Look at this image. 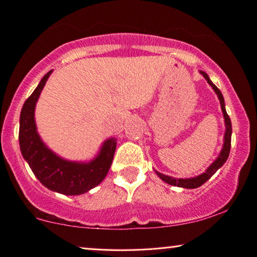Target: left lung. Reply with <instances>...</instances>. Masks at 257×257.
Wrapping results in <instances>:
<instances>
[{
    "instance_id": "1",
    "label": "left lung",
    "mask_w": 257,
    "mask_h": 257,
    "mask_svg": "<svg viewBox=\"0 0 257 257\" xmlns=\"http://www.w3.org/2000/svg\"><path fill=\"white\" fill-rule=\"evenodd\" d=\"M200 73L203 74L204 77H205L207 83H209L210 85L212 86V89L215 90V92L217 93V96H218V98L220 100V106H222V111H223V115H224V119H225V128H226L225 129V135H224V145H223V149H222V152H220L219 157L216 159L215 162H213V164L211 165L209 168H207L206 172H204L203 174L198 175V177L190 178V179H175V178L168 177V175L161 174V173H159V172H157V174L161 178L162 180L165 181V183L173 185V186H178V187L197 188V187L201 186V185H203L204 183H206V181L209 180L210 178L216 173L217 170H218L219 167L223 166L224 162L228 160L229 153H230V147H231V133H232L231 121H230L229 115L226 113L225 104H224V98H223L222 92H220L219 89L215 85V84L211 82L209 76H207V74L204 72V71H200Z\"/></svg>"
}]
</instances>
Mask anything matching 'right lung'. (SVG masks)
Instances as JSON below:
<instances>
[{"mask_svg":"<svg viewBox=\"0 0 257 257\" xmlns=\"http://www.w3.org/2000/svg\"><path fill=\"white\" fill-rule=\"evenodd\" d=\"M51 73L52 71L42 77L37 89L22 106L19 142L22 157L44 186L67 196H76L85 193L102 183L111 166L116 151V140L110 139L105 141L98 157L87 164L64 160L44 145L37 133L34 109Z\"/></svg>","mask_w":257,"mask_h":257,"instance_id":"1","label":"right lung"}]
</instances>
